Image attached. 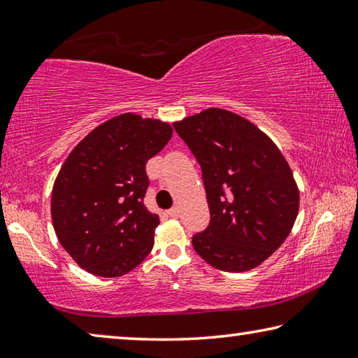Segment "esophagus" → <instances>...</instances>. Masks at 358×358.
<instances>
[{
    "label": "esophagus",
    "mask_w": 358,
    "mask_h": 358,
    "mask_svg": "<svg viewBox=\"0 0 358 358\" xmlns=\"http://www.w3.org/2000/svg\"><path fill=\"white\" fill-rule=\"evenodd\" d=\"M167 215L171 216V217H178L180 211H178V208H177V207H173V208H171V210H167Z\"/></svg>",
    "instance_id": "esophagus-1"
}]
</instances>
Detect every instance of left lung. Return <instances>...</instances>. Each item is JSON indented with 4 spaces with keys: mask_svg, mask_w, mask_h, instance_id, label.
<instances>
[{
    "mask_svg": "<svg viewBox=\"0 0 358 358\" xmlns=\"http://www.w3.org/2000/svg\"><path fill=\"white\" fill-rule=\"evenodd\" d=\"M202 169L210 222L192 235L205 262L246 271L270 257L292 229L299 189L276 145L250 121L207 108L173 124Z\"/></svg>",
    "mask_w": 358,
    "mask_h": 358,
    "instance_id": "1",
    "label": "left lung"
}]
</instances>
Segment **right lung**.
Wrapping results in <instances>:
<instances>
[{
	"instance_id": "right-lung-1",
	"label": "right lung",
	"mask_w": 358,
	"mask_h": 358,
	"mask_svg": "<svg viewBox=\"0 0 358 358\" xmlns=\"http://www.w3.org/2000/svg\"><path fill=\"white\" fill-rule=\"evenodd\" d=\"M171 137L167 123L124 113L90 132L59 169L53 227L90 273L123 276L150 254L159 217L143 205L150 186L145 167Z\"/></svg>"
}]
</instances>
